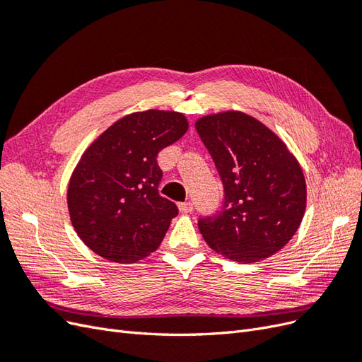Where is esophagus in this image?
Returning <instances> with one entry per match:
<instances>
[{"label":"esophagus","mask_w":362,"mask_h":362,"mask_svg":"<svg viewBox=\"0 0 362 362\" xmlns=\"http://www.w3.org/2000/svg\"><path fill=\"white\" fill-rule=\"evenodd\" d=\"M178 206H180V210H181L182 213H190V211H193V202H190V201L181 202V204H178Z\"/></svg>","instance_id":"esophagus-1"}]
</instances>
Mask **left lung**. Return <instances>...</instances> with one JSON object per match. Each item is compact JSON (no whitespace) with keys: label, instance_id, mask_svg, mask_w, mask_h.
<instances>
[{"label":"left lung","instance_id":"8db88e82","mask_svg":"<svg viewBox=\"0 0 362 362\" xmlns=\"http://www.w3.org/2000/svg\"><path fill=\"white\" fill-rule=\"evenodd\" d=\"M196 131L223 184V202L199 217L206 245L238 262H255L298 231L306 185L298 160L259 120L240 112L205 116Z\"/></svg>","mask_w":362,"mask_h":362}]
</instances>
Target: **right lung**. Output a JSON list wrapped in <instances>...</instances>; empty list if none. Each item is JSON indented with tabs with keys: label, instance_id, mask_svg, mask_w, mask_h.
I'll use <instances>...</instances> for the list:
<instances>
[{
	"label": "right lung",
	"instance_id": "right-lung-1",
	"mask_svg": "<svg viewBox=\"0 0 362 362\" xmlns=\"http://www.w3.org/2000/svg\"><path fill=\"white\" fill-rule=\"evenodd\" d=\"M187 128L181 113H133L84 152L69 182L68 208L76 234L98 255L134 262L160 246L178 206L158 194L157 156Z\"/></svg>",
	"mask_w": 362,
	"mask_h": 362
}]
</instances>
